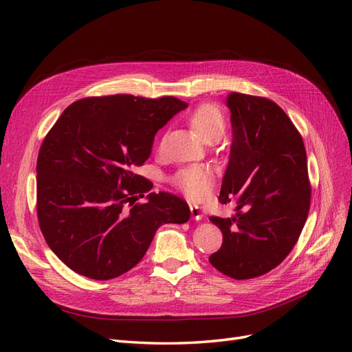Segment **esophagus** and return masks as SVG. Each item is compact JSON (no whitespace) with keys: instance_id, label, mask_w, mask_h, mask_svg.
<instances>
[{"instance_id":"1","label":"esophagus","mask_w":352,"mask_h":352,"mask_svg":"<svg viewBox=\"0 0 352 352\" xmlns=\"http://www.w3.org/2000/svg\"><path fill=\"white\" fill-rule=\"evenodd\" d=\"M189 210H190V214H192V217L195 220H201L202 217H204V214H202L201 207H198L197 204H189Z\"/></svg>"}]
</instances>
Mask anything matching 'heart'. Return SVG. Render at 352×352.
<instances>
[{"instance_id": "b5f03b06", "label": "heart", "mask_w": 352, "mask_h": 352, "mask_svg": "<svg viewBox=\"0 0 352 352\" xmlns=\"http://www.w3.org/2000/svg\"><path fill=\"white\" fill-rule=\"evenodd\" d=\"M189 124L204 141L212 136H221L225 131V119L221 113L208 104L199 105L192 111L189 117ZM173 184L189 198L202 199L208 195L211 189V175L206 167L189 166L179 170L173 177Z\"/></svg>"}]
</instances>
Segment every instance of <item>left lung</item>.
Instances as JSON below:
<instances>
[{
  "label": "left lung",
  "mask_w": 352,
  "mask_h": 352,
  "mask_svg": "<svg viewBox=\"0 0 352 352\" xmlns=\"http://www.w3.org/2000/svg\"><path fill=\"white\" fill-rule=\"evenodd\" d=\"M233 141L219 201L233 217L211 216L223 243L208 261L232 279L258 278L287 257L310 211L311 185L302 138L278 104L230 92Z\"/></svg>",
  "instance_id": "1"
}]
</instances>
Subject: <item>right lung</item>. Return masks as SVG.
Masks as SVG:
<instances>
[{
    "mask_svg": "<svg viewBox=\"0 0 352 352\" xmlns=\"http://www.w3.org/2000/svg\"><path fill=\"white\" fill-rule=\"evenodd\" d=\"M188 104L175 97L117 94L74 101L41 145L36 212L48 247L85 278L109 280L142 260L157 229L186 223V201L147 192L135 173L158 129ZM147 193V202L135 199Z\"/></svg>",
    "mask_w": 352,
    "mask_h": 352,
    "instance_id": "obj_1",
    "label": "right lung"
}]
</instances>
